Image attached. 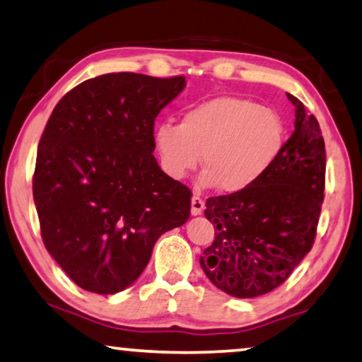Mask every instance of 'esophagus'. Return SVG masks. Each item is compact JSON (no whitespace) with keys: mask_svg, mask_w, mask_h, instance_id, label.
Masks as SVG:
<instances>
[{"mask_svg":"<svg viewBox=\"0 0 362 362\" xmlns=\"http://www.w3.org/2000/svg\"><path fill=\"white\" fill-rule=\"evenodd\" d=\"M204 209H205L204 200L200 199V197H197V196H194V197L191 199V214H192L194 216H197V215H200V214L204 212Z\"/></svg>","mask_w":362,"mask_h":362,"instance_id":"esophagus-1","label":"esophagus"}]
</instances>
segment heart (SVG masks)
<instances>
[{
  "label": "heart",
  "instance_id": "heart-1",
  "mask_svg": "<svg viewBox=\"0 0 362 362\" xmlns=\"http://www.w3.org/2000/svg\"><path fill=\"white\" fill-rule=\"evenodd\" d=\"M285 146V124L274 108L249 98L220 95L189 107L181 123H160L153 147L160 166L181 181L202 157V186L238 194L262 180Z\"/></svg>",
  "mask_w": 362,
  "mask_h": 362
}]
</instances>
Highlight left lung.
Masks as SVG:
<instances>
[{
    "instance_id": "obj_1",
    "label": "left lung",
    "mask_w": 362,
    "mask_h": 362,
    "mask_svg": "<svg viewBox=\"0 0 362 362\" xmlns=\"http://www.w3.org/2000/svg\"><path fill=\"white\" fill-rule=\"evenodd\" d=\"M294 132L280 157L247 191L210 197L215 239L200 267L221 291L255 298L280 286L314 244L324 202L325 144L315 116L291 93Z\"/></svg>"
}]
</instances>
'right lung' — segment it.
Returning <instances> with one entry per match:
<instances>
[{
  "label": "right lung",
  "instance_id": "add662e5",
  "mask_svg": "<svg viewBox=\"0 0 362 362\" xmlns=\"http://www.w3.org/2000/svg\"><path fill=\"white\" fill-rule=\"evenodd\" d=\"M185 87L182 76L111 72L72 88L49 116L33 200L47 251L82 290L131 286L157 239L191 215V191L153 157L155 118Z\"/></svg>",
  "mask_w": 362,
  "mask_h": 362
}]
</instances>
